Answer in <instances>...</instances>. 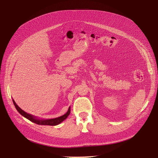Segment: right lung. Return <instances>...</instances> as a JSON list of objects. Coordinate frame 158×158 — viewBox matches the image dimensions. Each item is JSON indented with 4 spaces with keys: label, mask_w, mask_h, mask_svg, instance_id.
<instances>
[{
    "label": "right lung",
    "mask_w": 158,
    "mask_h": 158,
    "mask_svg": "<svg viewBox=\"0 0 158 158\" xmlns=\"http://www.w3.org/2000/svg\"><path fill=\"white\" fill-rule=\"evenodd\" d=\"M13 103L14 106H15L16 109H17V111L20 113V114H21L22 116H23L24 117H26V118H27L28 120H30V121L36 123L37 125H49V126H55L59 125L60 123L63 122L64 120L68 117V116L70 114V107L69 108L68 111L66 112L63 115H62L59 117L57 118H51V119H40L37 118L36 117H34L31 115L30 114H28L26 112H25L24 111H23L22 109H20L18 106V105L16 103V102H14V100L13 99Z\"/></svg>",
    "instance_id": "right-lung-1"
}]
</instances>
